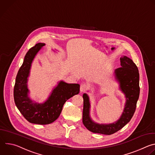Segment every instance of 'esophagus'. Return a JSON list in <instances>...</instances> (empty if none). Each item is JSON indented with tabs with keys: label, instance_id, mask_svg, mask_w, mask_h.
Listing matches in <instances>:
<instances>
[{
	"label": "esophagus",
	"instance_id": "1",
	"mask_svg": "<svg viewBox=\"0 0 155 155\" xmlns=\"http://www.w3.org/2000/svg\"><path fill=\"white\" fill-rule=\"evenodd\" d=\"M88 88V86L85 83H82L80 85V91L81 92H84L86 91Z\"/></svg>",
	"mask_w": 155,
	"mask_h": 155
}]
</instances>
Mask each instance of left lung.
Here are the masks:
<instances>
[{"label":"left lung","mask_w":155,"mask_h":155,"mask_svg":"<svg viewBox=\"0 0 155 155\" xmlns=\"http://www.w3.org/2000/svg\"><path fill=\"white\" fill-rule=\"evenodd\" d=\"M121 67L115 71L116 80L119 82L120 89L126 97V104L120 119L111 124H98L90 117V102L87 94L83 95V123L94 133L111 135L123 128L130 121L136 111L140 94L139 73L137 65L132 59L124 56L120 58Z\"/></svg>","instance_id":"obj_1"}]
</instances>
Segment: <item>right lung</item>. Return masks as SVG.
<instances>
[{
  "label": "right lung",
  "mask_w": 155,
  "mask_h": 155,
  "mask_svg": "<svg viewBox=\"0 0 155 155\" xmlns=\"http://www.w3.org/2000/svg\"><path fill=\"white\" fill-rule=\"evenodd\" d=\"M45 45V43H37L27 52L17 74L13 91L15 103L21 114L29 123L37 124L54 122L60 115L64 103L80 91L79 84L61 81L45 102H33L28 97L27 83L31 64L37 53Z\"/></svg>",
  "instance_id": "obj_1"
}]
</instances>
